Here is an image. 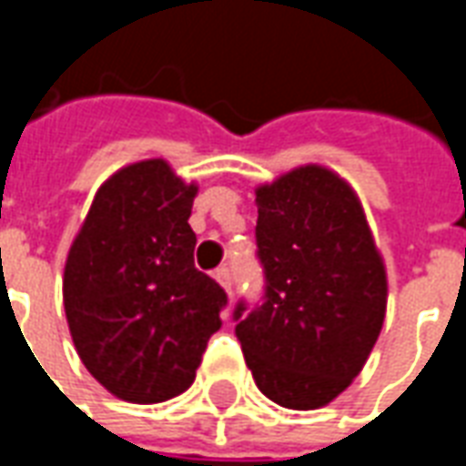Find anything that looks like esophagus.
I'll return each mask as SVG.
<instances>
[{
    "label": "esophagus",
    "mask_w": 466,
    "mask_h": 466,
    "mask_svg": "<svg viewBox=\"0 0 466 466\" xmlns=\"http://www.w3.org/2000/svg\"><path fill=\"white\" fill-rule=\"evenodd\" d=\"M214 277H217V282L222 284L227 292L232 294V272H229L227 267H222V269H217V272H214Z\"/></svg>",
    "instance_id": "34e87169"
}]
</instances>
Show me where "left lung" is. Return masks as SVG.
Instances as JSON below:
<instances>
[{"label":"left lung","instance_id":"8db88e82","mask_svg":"<svg viewBox=\"0 0 466 466\" xmlns=\"http://www.w3.org/2000/svg\"><path fill=\"white\" fill-rule=\"evenodd\" d=\"M264 292L232 319L247 367L269 400L317 410L350 387L380 337L387 277L350 184L299 167L257 189Z\"/></svg>","mask_w":466,"mask_h":466}]
</instances>
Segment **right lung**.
Masks as SVG:
<instances>
[{
	"label": "right lung",
	"mask_w": 466,
	"mask_h": 466,
	"mask_svg": "<svg viewBox=\"0 0 466 466\" xmlns=\"http://www.w3.org/2000/svg\"><path fill=\"white\" fill-rule=\"evenodd\" d=\"M194 184L162 159L102 184L65 267V312L85 367L119 400L189 390L227 292L194 267Z\"/></svg>",
	"instance_id": "1"
}]
</instances>
